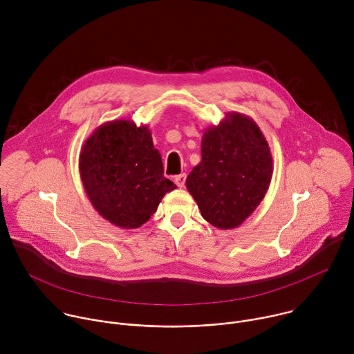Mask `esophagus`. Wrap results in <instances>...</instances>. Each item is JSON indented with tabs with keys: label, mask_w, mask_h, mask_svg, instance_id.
I'll return each mask as SVG.
<instances>
[{
	"label": "esophagus",
	"mask_w": 354,
	"mask_h": 354,
	"mask_svg": "<svg viewBox=\"0 0 354 354\" xmlns=\"http://www.w3.org/2000/svg\"><path fill=\"white\" fill-rule=\"evenodd\" d=\"M185 182H186V174H180V175L175 176V183H176L179 187H183V186H185Z\"/></svg>",
	"instance_id": "esophagus-1"
}]
</instances>
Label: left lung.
Returning <instances> with one entry per match:
<instances>
[{"mask_svg":"<svg viewBox=\"0 0 354 354\" xmlns=\"http://www.w3.org/2000/svg\"><path fill=\"white\" fill-rule=\"evenodd\" d=\"M273 174L269 144L246 115L228 112L205 130L201 161L186 187L206 221L220 230L239 227L263 200Z\"/></svg>","mask_w":354,"mask_h":354,"instance_id":"1","label":"left lung"}]
</instances>
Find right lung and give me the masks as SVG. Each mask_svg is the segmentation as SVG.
<instances>
[{"label":"right lung","instance_id":"1","mask_svg":"<svg viewBox=\"0 0 354 354\" xmlns=\"http://www.w3.org/2000/svg\"><path fill=\"white\" fill-rule=\"evenodd\" d=\"M80 175L99 216L124 230L147 223L162 197L176 189L164 176L148 126L124 119L93 130L81 148Z\"/></svg>","mask_w":354,"mask_h":354}]
</instances>
